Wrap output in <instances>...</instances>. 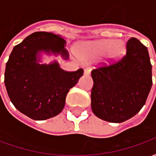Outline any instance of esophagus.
<instances>
[{
    "label": "esophagus",
    "mask_w": 156,
    "mask_h": 156,
    "mask_svg": "<svg viewBox=\"0 0 156 156\" xmlns=\"http://www.w3.org/2000/svg\"><path fill=\"white\" fill-rule=\"evenodd\" d=\"M90 73H91V69L90 68H84V74L85 75H89L90 74Z\"/></svg>",
    "instance_id": "obj_1"
}]
</instances>
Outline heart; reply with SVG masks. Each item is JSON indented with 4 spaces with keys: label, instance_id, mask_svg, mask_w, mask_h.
<instances>
[{
    "label": "heart",
    "instance_id": "b5f03b06",
    "mask_svg": "<svg viewBox=\"0 0 156 156\" xmlns=\"http://www.w3.org/2000/svg\"><path fill=\"white\" fill-rule=\"evenodd\" d=\"M125 51L123 41L114 39H103L90 41L85 45L81 51V55L84 58H97L107 53L108 58L117 59Z\"/></svg>",
    "mask_w": 156,
    "mask_h": 156
}]
</instances>
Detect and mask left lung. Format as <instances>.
Returning <instances> with one entry per match:
<instances>
[{
  "instance_id": "obj_1",
  "label": "left lung",
  "mask_w": 156,
  "mask_h": 156,
  "mask_svg": "<svg viewBox=\"0 0 156 156\" xmlns=\"http://www.w3.org/2000/svg\"><path fill=\"white\" fill-rule=\"evenodd\" d=\"M91 75L94 114L111 123L127 120L144 106L152 86V66L147 48L131 37L120 59L108 64L101 62L92 70Z\"/></svg>"
}]
</instances>
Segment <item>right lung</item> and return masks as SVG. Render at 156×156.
Wrapping results in <instances>:
<instances>
[{
	"instance_id": "right-lung-1",
	"label": "right lung",
	"mask_w": 156,
	"mask_h": 156,
	"mask_svg": "<svg viewBox=\"0 0 156 156\" xmlns=\"http://www.w3.org/2000/svg\"><path fill=\"white\" fill-rule=\"evenodd\" d=\"M65 43V39L51 32H34L14 47L6 62L4 82L10 100L34 120L58 115L63 109L69 89L83 74V68L68 72L57 62H37V53L40 51H51L68 58Z\"/></svg>"
}]
</instances>
